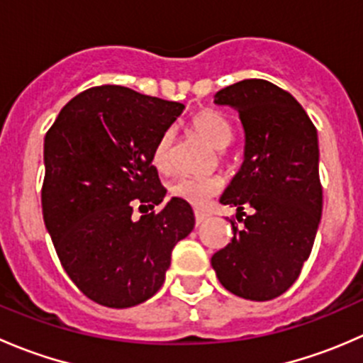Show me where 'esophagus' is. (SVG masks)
Segmentation results:
<instances>
[{
  "label": "esophagus",
  "instance_id": "obj_1",
  "mask_svg": "<svg viewBox=\"0 0 363 363\" xmlns=\"http://www.w3.org/2000/svg\"><path fill=\"white\" fill-rule=\"evenodd\" d=\"M207 218H208L207 212H203V211H195V221H196V225H202V223L207 221Z\"/></svg>",
  "mask_w": 363,
  "mask_h": 363
}]
</instances>
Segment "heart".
Masks as SVG:
<instances>
[{
  "label": "heart",
  "instance_id": "b5f03b06",
  "mask_svg": "<svg viewBox=\"0 0 363 363\" xmlns=\"http://www.w3.org/2000/svg\"><path fill=\"white\" fill-rule=\"evenodd\" d=\"M189 126L199 137H202L211 147L216 151H225L233 138V130L230 121L223 113L205 108L196 112L189 121ZM172 147V133L164 131L158 138L152 151V161L158 168H167L170 161ZM221 189V182L214 177H181L170 186V193L175 199H181L184 202L200 207L207 202L211 196Z\"/></svg>",
  "mask_w": 363,
  "mask_h": 363
}]
</instances>
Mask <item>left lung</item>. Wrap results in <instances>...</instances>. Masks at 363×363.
Masks as SVG:
<instances>
[{
  "instance_id": "left-lung-1",
  "label": "left lung",
  "mask_w": 363,
  "mask_h": 363,
  "mask_svg": "<svg viewBox=\"0 0 363 363\" xmlns=\"http://www.w3.org/2000/svg\"><path fill=\"white\" fill-rule=\"evenodd\" d=\"M214 104L239 112L244 161L221 196L237 207L244 228L211 258L219 283L247 300H272L300 276L316 239L323 207L318 133L288 91L263 79H246L218 91Z\"/></svg>"
}]
</instances>
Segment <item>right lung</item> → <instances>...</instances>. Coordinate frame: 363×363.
<instances>
[{"label": "right lung", "instance_id": "right-lung-1", "mask_svg": "<svg viewBox=\"0 0 363 363\" xmlns=\"http://www.w3.org/2000/svg\"><path fill=\"white\" fill-rule=\"evenodd\" d=\"M184 105L98 86L61 108L43 142L45 228L69 279L100 306L124 309L160 290L172 250L195 226L191 205L163 202L158 138ZM145 210L138 220L133 207Z\"/></svg>", "mask_w": 363, "mask_h": 363}]
</instances>
